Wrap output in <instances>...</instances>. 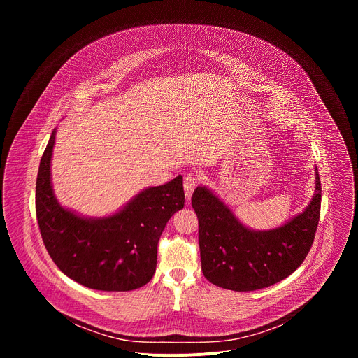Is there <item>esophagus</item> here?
<instances>
[{"mask_svg": "<svg viewBox=\"0 0 358 358\" xmlns=\"http://www.w3.org/2000/svg\"><path fill=\"white\" fill-rule=\"evenodd\" d=\"M198 180L199 177L194 176V174H188L185 178H184V191H185V196L189 199L192 191L195 189V187L198 185Z\"/></svg>", "mask_w": 358, "mask_h": 358, "instance_id": "34e87169", "label": "esophagus"}]
</instances>
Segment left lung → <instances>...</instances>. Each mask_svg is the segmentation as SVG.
Listing matches in <instances>:
<instances>
[{
    "mask_svg": "<svg viewBox=\"0 0 358 358\" xmlns=\"http://www.w3.org/2000/svg\"><path fill=\"white\" fill-rule=\"evenodd\" d=\"M322 184L316 169L308 207L286 224L255 231L245 227L206 185L196 187L191 206L199 229L201 269L213 285L235 292L272 286L292 275L308 257L320 217Z\"/></svg>",
    "mask_w": 358,
    "mask_h": 358,
    "instance_id": "1",
    "label": "left lung"
}]
</instances>
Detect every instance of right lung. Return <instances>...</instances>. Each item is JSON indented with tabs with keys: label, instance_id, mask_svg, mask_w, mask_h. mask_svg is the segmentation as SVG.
I'll list each match as a JSON object with an SVG mask.
<instances>
[{
	"label": "right lung",
	"instance_id": "add662e5",
	"mask_svg": "<svg viewBox=\"0 0 358 358\" xmlns=\"http://www.w3.org/2000/svg\"><path fill=\"white\" fill-rule=\"evenodd\" d=\"M54 129L43 151L35 208L45 248L72 280L96 290L129 292L148 283L156 272L157 245L169 220L184 208L182 176L148 187L109 217H82L57 199L50 180Z\"/></svg>",
	"mask_w": 358,
	"mask_h": 358
}]
</instances>
